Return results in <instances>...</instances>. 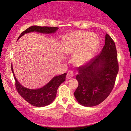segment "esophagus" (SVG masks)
Wrapping results in <instances>:
<instances>
[{
  "label": "esophagus",
  "instance_id": "1",
  "mask_svg": "<svg viewBox=\"0 0 131 131\" xmlns=\"http://www.w3.org/2000/svg\"><path fill=\"white\" fill-rule=\"evenodd\" d=\"M74 75V73H73V71L72 70H69L68 71L67 74V79H71Z\"/></svg>",
  "mask_w": 131,
  "mask_h": 131
}]
</instances>
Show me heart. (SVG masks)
<instances>
[{
    "instance_id": "obj_1",
    "label": "heart",
    "mask_w": 131,
    "mask_h": 131,
    "mask_svg": "<svg viewBox=\"0 0 131 131\" xmlns=\"http://www.w3.org/2000/svg\"><path fill=\"white\" fill-rule=\"evenodd\" d=\"M99 45L98 37L86 31L73 32L66 36L63 42L64 52H76L73 57V61L77 66L84 65L92 60Z\"/></svg>"
}]
</instances>
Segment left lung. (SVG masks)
Returning <instances> with one entry per match:
<instances>
[{
  "instance_id": "obj_1",
  "label": "left lung",
  "mask_w": 131,
  "mask_h": 131,
  "mask_svg": "<svg viewBox=\"0 0 131 131\" xmlns=\"http://www.w3.org/2000/svg\"><path fill=\"white\" fill-rule=\"evenodd\" d=\"M118 71L115 43L106 34L101 53L79 67L76 77L79 85L74 93L78 103L83 106L92 107L104 101L113 88Z\"/></svg>"
}]
</instances>
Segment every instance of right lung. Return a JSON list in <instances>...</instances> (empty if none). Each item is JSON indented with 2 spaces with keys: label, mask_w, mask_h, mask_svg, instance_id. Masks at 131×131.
Returning a JSON list of instances; mask_svg holds the SVG:
<instances>
[{
  "label": "right lung",
  "mask_w": 131,
  "mask_h": 131,
  "mask_svg": "<svg viewBox=\"0 0 131 131\" xmlns=\"http://www.w3.org/2000/svg\"><path fill=\"white\" fill-rule=\"evenodd\" d=\"M58 27H40L33 26L30 27L25 31H23L19 35L18 40L25 34L32 31L38 32L40 33L51 34L54 33ZM11 70L13 73L15 81V87L19 94L30 104L35 107H44L50 104L53 102L56 97L57 91L58 87L62 83L66 80L67 73H64L61 75L55 76L51 80L49 83L40 88L37 89H31L27 88L21 85L15 78V74L11 64Z\"/></svg>",
  "instance_id": "obj_1"
}]
</instances>
